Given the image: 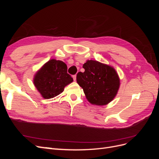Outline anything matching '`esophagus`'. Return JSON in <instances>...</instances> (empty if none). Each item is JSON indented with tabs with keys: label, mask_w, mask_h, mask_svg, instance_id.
Returning <instances> with one entry per match:
<instances>
[{
	"label": "esophagus",
	"mask_w": 159,
	"mask_h": 159,
	"mask_svg": "<svg viewBox=\"0 0 159 159\" xmlns=\"http://www.w3.org/2000/svg\"><path fill=\"white\" fill-rule=\"evenodd\" d=\"M73 79H74V81H76V75H73Z\"/></svg>",
	"instance_id": "obj_1"
}]
</instances>
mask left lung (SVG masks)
I'll return each instance as SVG.
<instances>
[{
  "label": "left lung",
  "mask_w": 159,
  "mask_h": 159,
  "mask_svg": "<svg viewBox=\"0 0 159 159\" xmlns=\"http://www.w3.org/2000/svg\"><path fill=\"white\" fill-rule=\"evenodd\" d=\"M84 72H78L77 82L83 88L89 102L104 105L111 102L119 88L118 75L112 67L95 60L83 65Z\"/></svg>",
  "instance_id": "1"
}]
</instances>
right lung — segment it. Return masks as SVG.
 Returning a JSON list of instances; mask_svg holds the SVG:
<instances>
[{"label": "right lung", "instance_id": "add662e5", "mask_svg": "<svg viewBox=\"0 0 159 159\" xmlns=\"http://www.w3.org/2000/svg\"><path fill=\"white\" fill-rule=\"evenodd\" d=\"M67 70L64 62L52 59L37 72L34 84L43 98L50 99L56 97L64 91L66 85L73 81Z\"/></svg>", "mask_w": 159, "mask_h": 159}]
</instances>
